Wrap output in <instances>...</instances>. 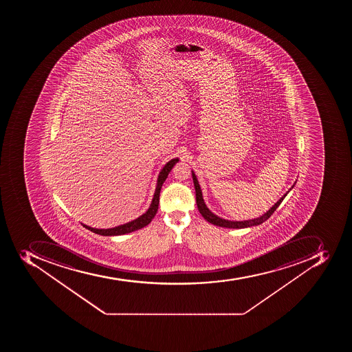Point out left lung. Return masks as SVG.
<instances>
[{"mask_svg": "<svg viewBox=\"0 0 352 352\" xmlns=\"http://www.w3.org/2000/svg\"><path fill=\"white\" fill-rule=\"evenodd\" d=\"M192 174V180H194L195 185V190H196V201H197V207H198V210L201 213V216L207 220L208 222H210V223L214 224V226H218V227L222 228H230V229H243V228H249L253 227V226H258V224L263 223L264 221H266L274 213V211L276 210L278 206L280 205V202L284 200L286 196H287L289 190H292L295 184L292 186V188L286 192L284 196L280 198L278 201L275 204L273 207L270 209L269 211H266L264 214L258 217V218L250 219V220H243V221H231V220H226V219L220 218V217L216 216L214 213L211 212L209 209H208L207 206H206L205 201H204V198H202V192L201 189H200L199 183H198V180H197L196 175H195L194 172H191Z\"/></svg>", "mask_w": 352, "mask_h": 352, "instance_id": "obj_1", "label": "left lung"}]
</instances>
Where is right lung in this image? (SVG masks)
Segmentation results:
<instances>
[{
    "label": "right lung",
    "instance_id": "right-lung-1",
    "mask_svg": "<svg viewBox=\"0 0 352 352\" xmlns=\"http://www.w3.org/2000/svg\"><path fill=\"white\" fill-rule=\"evenodd\" d=\"M179 161L178 158H173L166 165L163 167L161 173L158 175L157 184H156L155 192H154V197H153L152 202L146 212L143 213L139 218L135 219L133 221L128 222V223L121 224L116 228H111V229H96V228L88 227L86 224H82L83 227L90 230L92 232L97 233L100 236H121V234H126V233L133 232L136 230L142 229L145 226L150 223L152 221V219L155 217L156 212L158 209V202H160V192H161L162 186H163L164 182L166 180L167 176H168L169 172L172 170L175 164Z\"/></svg>",
    "mask_w": 352,
    "mask_h": 352
}]
</instances>
